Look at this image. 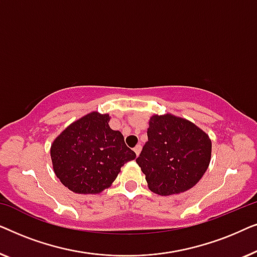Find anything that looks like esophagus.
Listing matches in <instances>:
<instances>
[{
  "instance_id": "1",
  "label": "esophagus",
  "mask_w": 257,
  "mask_h": 257,
  "mask_svg": "<svg viewBox=\"0 0 257 257\" xmlns=\"http://www.w3.org/2000/svg\"><path fill=\"white\" fill-rule=\"evenodd\" d=\"M133 151H135L136 152V154L137 156H139V153H140V151H142V145H137L135 149H133Z\"/></svg>"
}]
</instances>
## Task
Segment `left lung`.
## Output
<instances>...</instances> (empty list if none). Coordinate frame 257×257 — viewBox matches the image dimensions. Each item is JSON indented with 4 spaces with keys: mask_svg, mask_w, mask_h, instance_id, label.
Wrapping results in <instances>:
<instances>
[{
    "mask_svg": "<svg viewBox=\"0 0 257 257\" xmlns=\"http://www.w3.org/2000/svg\"><path fill=\"white\" fill-rule=\"evenodd\" d=\"M147 137L136 161L151 191L166 196L194 187L210 163L208 135L194 122L166 113L150 118Z\"/></svg>",
    "mask_w": 257,
    "mask_h": 257,
    "instance_id": "8db88e82",
    "label": "left lung"
}]
</instances>
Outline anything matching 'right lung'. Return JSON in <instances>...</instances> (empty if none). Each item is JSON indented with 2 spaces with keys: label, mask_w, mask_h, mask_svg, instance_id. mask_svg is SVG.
<instances>
[{
  "label": "right lung",
  "mask_w": 257,
  "mask_h": 257,
  "mask_svg": "<svg viewBox=\"0 0 257 257\" xmlns=\"http://www.w3.org/2000/svg\"><path fill=\"white\" fill-rule=\"evenodd\" d=\"M111 117L93 111L70 124L51 144L54 172L78 194H99L110 187L121 166L136 159L121 132L110 127Z\"/></svg>",
  "instance_id": "add662e5"
}]
</instances>
